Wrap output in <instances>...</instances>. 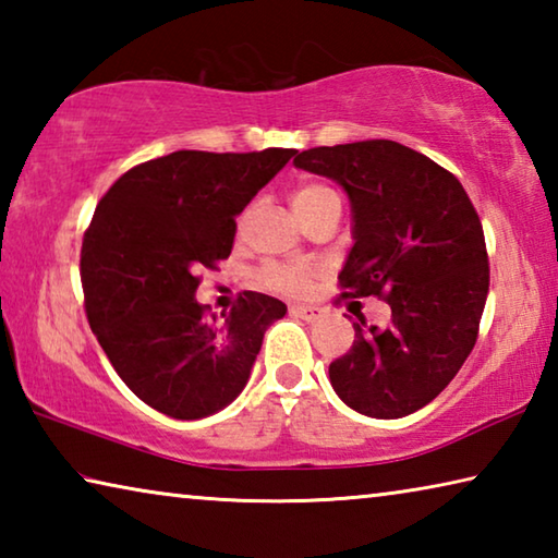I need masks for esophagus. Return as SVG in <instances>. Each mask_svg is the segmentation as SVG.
<instances>
[{"label":"esophagus","mask_w":558,"mask_h":558,"mask_svg":"<svg viewBox=\"0 0 558 558\" xmlns=\"http://www.w3.org/2000/svg\"><path fill=\"white\" fill-rule=\"evenodd\" d=\"M290 313L300 317V319H305V323H315V319L323 317L325 310L317 307V305H292Z\"/></svg>","instance_id":"1"}]
</instances>
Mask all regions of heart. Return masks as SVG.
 Instances as JSON below:
<instances>
[{
  "label": "heart",
  "instance_id": "obj_1",
  "mask_svg": "<svg viewBox=\"0 0 558 558\" xmlns=\"http://www.w3.org/2000/svg\"><path fill=\"white\" fill-rule=\"evenodd\" d=\"M329 196H337L332 189L325 184H302L292 192V209H295L298 219H302L307 211H313L317 204H323ZM319 276V268L313 263H266L258 270V280L268 290L282 292V295H305L313 288V282Z\"/></svg>",
  "mask_w": 558,
  "mask_h": 558
}]
</instances>
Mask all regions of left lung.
I'll list each match as a JSON object with an SVG mask.
<instances>
[{
	"mask_svg": "<svg viewBox=\"0 0 558 558\" xmlns=\"http://www.w3.org/2000/svg\"><path fill=\"white\" fill-rule=\"evenodd\" d=\"M295 167L349 196L342 295L391 305L386 327L354 323L329 381L356 413L403 418L436 399L475 347L489 290L483 223L448 169L391 140L313 147Z\"/></svg>",
	"mask_w": 558,
	"mask_h": 558,
	"instance_id": "8db88e82",
	"label": "left lung"
}]
</instances>
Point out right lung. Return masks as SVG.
<instances>
[{
  "label": "right lung",
  "mask_w": 558,
  "mask_h": 558,
  "mask_svg": "<svg viewBox=\"0 0 558 558\" xmlns=\"http://www.w3.org/2000/svg\"><path fill=\"white\" fill-rule=\"evenodd\" d=\"M179 153L122 174L83 235L81 280L93 335L130 391L179 421L206 418L248 384L266 329L288 313L245 290L229 315L204 317L202 268L229 258L235 216L295 157Z\"/></svg>",
  "instance_id": "1"
}]
</instances>
